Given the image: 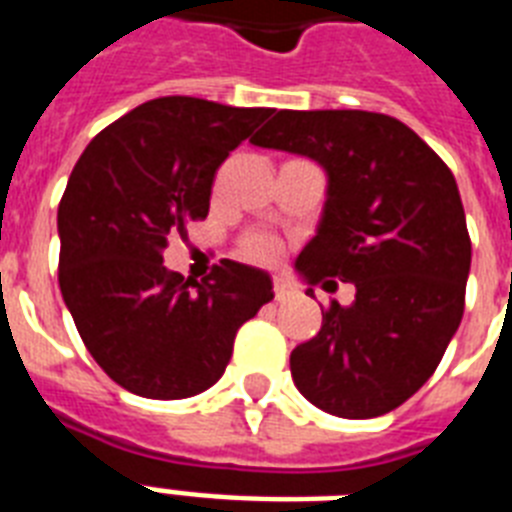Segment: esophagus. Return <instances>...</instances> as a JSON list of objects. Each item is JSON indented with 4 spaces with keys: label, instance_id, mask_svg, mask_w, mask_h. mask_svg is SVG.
I'll return each mask as SVG.
<instances>
[{
    "label": "esophagus",
    "instance_id": "esophagus-1",
    "mask_svg": "<svg viewBox=\"0 0 512 512\" xmlns=\"http://www.w3.org/2000/svg\"><path fill=\"white\" fill-rule=\"evenodd\" d=\"M273 295H276V300H289V297L297 295V287H292L289 281L284 279H273Z\"/></svg>",
    "mask_w": 512,
    "mask_h": 512
}]
</instances>
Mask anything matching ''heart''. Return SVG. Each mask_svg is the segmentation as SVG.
<instances>
[{
	"instance_id": "b5f03b06",
	"label": "heart",
	"mask_w": 512,
	"mask_h": 512,
	"mask_svg": "<svg viewBox=\"0 0 512 512\" xmlns=\"http://www.w3.org/2000/svg\"><path fill=\"white\" fill-rule=\"evenodd\" d=\"M241 252L252 263H271L279 255V244L268 233H249L244 244H241Z\"/></svg>"
}]
</instances>
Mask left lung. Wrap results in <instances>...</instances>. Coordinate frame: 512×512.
I'll return each instance as SVG.
<instances>
[{"label": "left lung", "instance_id": "8db88e82", "mask_svg": "<svg viewBox=\"0 0 512 512\" xmlns=\"http://www.w3.org/2000/svg\"><path fill=\"white\" fill-rule=\"evenodd\" d=\"M252 143L327 170L319 231L295 268L327 292L332 279L356 287L292 350L297 390L348 420L393 412L436 372L465 311L470 236L452 170L404 122L372 111H276Z\"/></svg>", "mask_w": 512, "mask_h": 512}]
</instances>
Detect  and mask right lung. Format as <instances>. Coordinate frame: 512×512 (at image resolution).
<instances>
[{
  "instance_id": "add662e5",
  "label": "right lung",
  "mask_w": 512,
  "mask_h": 512,
  "mask_svg": "<svg viewBox=\"0 0 512 512\" xmlns=\"http://www.w3.org/2000/svg\"><path fill=\"white\" fill-rule=\"evenodd\" d=\"M273 108L148 100L79 156L58 207V281L103 372L143 398L212 388L244 321L273 300L271 276L220 260L207 279L164 265L172 233L204 220L217 167Z\"/></svg>"
}]
</instances>
